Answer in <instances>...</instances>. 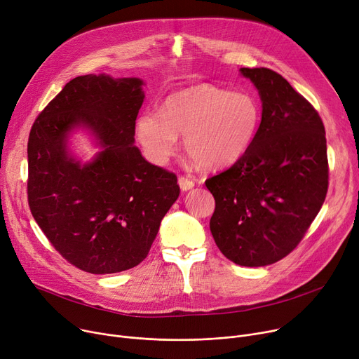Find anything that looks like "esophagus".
Instances as JSON below:
<instances>
[{
	"label": "esophagus",
	"instance_id": "1",
	"mask_svg": "<svg viewBox=\"0 0 359 359\" xmlns=\"http://www.w3.org/2000/svg\"><path fill=\"white\" fill-rule=\"evenodd\" d=\"M178 184H180V188H181L182 191H188V189H191L192 187L196 185L194 181H192L191 178H187V177H180V178H178Z\"/></svg>",
	"mask_w": 359,
	"mask_h": 359
}]
</instances>
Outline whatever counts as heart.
<instances>
[{"label":"heart","instance_id":"1","mask_svg":"<svg viewBox=\"0 0 359 359\" xmlns=\"http://www.w3.org/2000/svg\"><path fill=\"white\" fill-rule=\"evenodd\" d=\"M262 119L249 93L198 85L171 93L158 110H142L135 122L136 141L154 163H167L184 133L187 154L203 168H224L255 141Z\"/></svg>","mask_w":359,"mask_h":359}]
</instances>
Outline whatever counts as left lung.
Listing matches in <instances>:
<instances>
[{
    "mask_svg": "<svg viewBox=\"0 0 359 359\" xmlns=\"http://www.w3.org/2000/svg\"><path fill=\"white\" fill-rule=\"evenodd\" d=\"M262 99L255 141L231 167L205 181L215 200L214 241L229 260L259 267L293 252L327 192L323 122L289 81L266 67H241Z\"/></svg>",
    "mask_w": 359,
    "mask_h": 359,
    "instance_id": "1",
    "label": "left lung"
}]
</instances>
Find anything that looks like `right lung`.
Masks as SVG:
<instances>
[{
    "label": "right lung",
    "mask_w": 359,
    "mask_h": 359,
    "mask_svg": "<svg viewBox=\"0 0 359 359\" xmlns=\"http://www.w3.org/2000/svg\"><path fill=\"white\" fill-rule=\"evenodd\" d=\"M144 81L79 76L30 130L27 194L51 245L74 267L110 274L149 253L161 219L180 196L177 175L149 163L133 145ZM89 127L104 149L86 165L67 152L68 132Z\"/></svg>",
    "instance_id": "1"
}]
</instances>
